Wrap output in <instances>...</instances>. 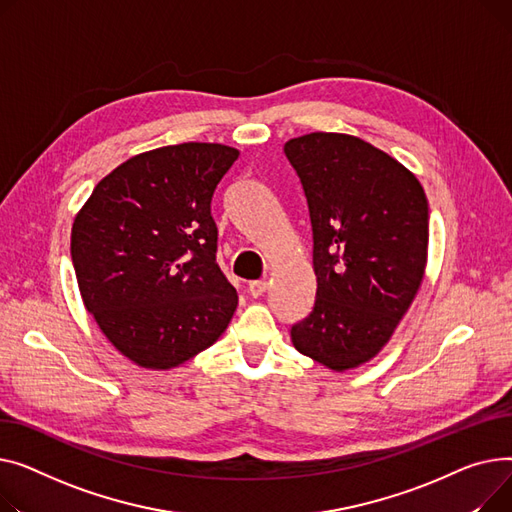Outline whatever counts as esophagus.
Listing matches in <instances>:
<instances>
[{"label":"esophagus","mask_w":512,"mask_h":512,"mask_svg":"<svg viewBox=\"0 0 512 512\" xmlns=\"http://www.w3.org/2000/svg\"><path fill=\"white\" fill-rule=\"evenodd\" d=\"M266 289H268V281H266V279H258V281H250V283H248V291H250V295H254V297H260Z\"/></svg>","instance_id":"obj_1"}]
</instances>
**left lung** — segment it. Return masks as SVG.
Instances as JSON below:
<instances>
[{"instance_id":"left-lung-1","label":"left lung","mask_w":512,"mask_h":512,"mask_svg":"<svg viewBox=\"0 0 512 512\" xmlns=\"http://www.w3.org/2000/svg\"><path fill=\"white\" fill-rule=\"evenodd\" d=\"M285 157L308 200L318 283L291 341L343 372L388 343L422 285L428 198L411 171L355 136L312 132L289 140Z\"/></svg>"}]
</instances>
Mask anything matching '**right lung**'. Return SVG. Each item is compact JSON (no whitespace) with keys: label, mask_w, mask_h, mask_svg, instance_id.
<instances>
[{"label":"right lung","mask_w":512,"mask_h":512,"mask_svg":"<svg viewBox=\"0 0 512 512\" xmlns=\"http://www.w3.org/2000/svg\"><path fill=\"white\" fill-rule=\"evenodd\" d=\"M239 150L184 142L113 169L72 225L86 310L134 364L167 370L213 345L235 308L217 264L213 194Z\"/></svg>","instance_id":"obj_1"}]
</instances>
